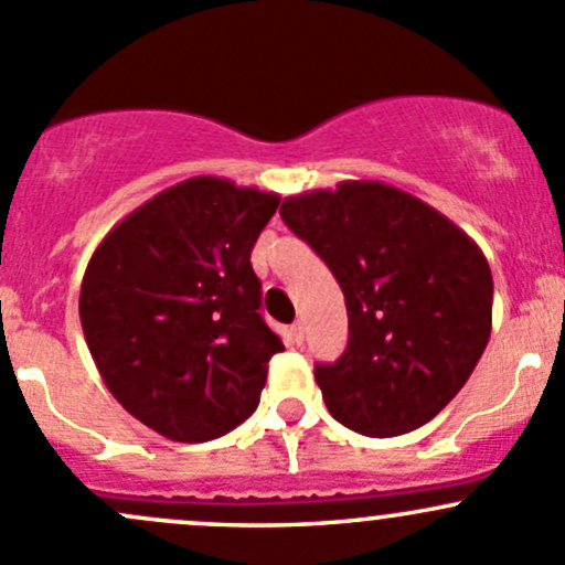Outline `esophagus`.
<instances>
[{
    "instance_id": "1",
    "label": "esophagus",
    "mask_w": 565,
    "mask_h": 565,
    "mask_svg": "<svg viewBox=\"0 0 565 565\" xmlns=\"http://www.w3.org/2000/svg\"><path fill=\"white\" fill-rule=\"evenodd\" d=\"M292 341H295V343L306 341V324H302V322H295V324H292Z\"/></svg>"
}]
</instances>
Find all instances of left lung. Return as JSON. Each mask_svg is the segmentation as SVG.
<instances>
[{
	"label": "left lung",
	"instance_id": "1",
	"mask_svg": "<svg viewBox=\"0 0 565 565\" xmlns=\"http://www.w3.org/2000/svg\"><path fill=\"white\" fill-rule=\"evenodd\" d=\"M281 218L347 298V352L313 371L328 412L371 438L430 423L490 341L492 273L477 241L382 181L292 194Z\"/></svg>",
	"mask_w": 565,
	"mask_h": 565
}]
</instances>
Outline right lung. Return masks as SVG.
I'll list each match as a JSON object with an SVG mask.
<instances>
[{"mask_svg":"<svg viewBox=\"0 0 565 565\" xmlns=\"http://www.w3.org/2000/svg\"><path fill=\"white\" fill-rule=\"evenodd\" d=\"M278 200L230 178H186L124 216L88 259L78 311L94 365L170 441H211L259 406L284 343L259 317L252 248Z\"/></svg>","mask_w":565,"mask_h":565,"instance_id":"right-lung-1","label":"right lung"}]
</instances>
